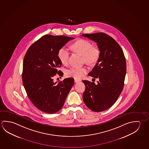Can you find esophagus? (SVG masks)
<instances>
[{
	"label": "esophagus",
	"instance_id": "esophagus-1",
	"mask_svg": "<svg viewBox=\"0 0 149 149\" xmlns=\"http://www.w3.org/2000/svg\"><path fill=\"white\" fill-rule=\"evenodd\" d=\"M74 81H75V83H78V82L81 81H80V80H78V79H74Z\"/></svg>",
	"mask_w": 149,
	"mask_h": 149
}]
</instances>
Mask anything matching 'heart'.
Instances as JSON below:
<instances>
[{
  "label": "heart",
  "mask_w": 149,
  "mask_h": 149,
  "mask_svg": "<svg viewBox=\"0 0 149 149\" xmlns=\"http://www.w3.org/2000/svg\"><path fill=\"white\" fill-rule=\"evenodd\" d=\"M73 48L77 52L83 55V60L86 63L93 65L97 62L100 55V50L97 46H93L88 40L81 39L73 45ZM70 54V50L66 46L61 47L58 51V58L61 62L66 64L68 62ZM86 67H72L66 71V75L68 77L81 78L87 72Z\"/></svg>",
  "instance_id": "1"
}]
</instances>
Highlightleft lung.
Masks as SVG:
<instances>
[{
	"label": "left lung",
	"instance_id": "1",
	"mask_svg": "<svg viewBox=\"0 0 149 149\" xmlns=\"http://www.w3.org/2000/svg\"><path fill=\"white\" fill-rule=\"evenodd\" d=\"M96 42L100 55L88 75L98 78L97 84L83 81L85 85L83 100L89 109L101 112L111 107L117 101L124 87L127 65L124 53L119 45L104 33L83 34Z\"/></svg>",
	"mask_w": 149,
	"mask_h": 149
}]
</instances>
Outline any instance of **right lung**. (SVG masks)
Returning <instances> with one entry per match:
<instances>
[{
	"label": "right lung",
	"mask_w": 149,
	"mask_h": 149,
	"mask_svg": "<svg viewBox=\"0 0 149 149\" xmlns=\"http://www.w3.org/2000/svg\"><path fill=\"white\" fill-rule=\"evenodd\" d=\"M74 38L45 35L33 43L24 58L22 83L31 102L38 109L54 113L62 108L74 83L73 78L53 81V77L62 72L58 51Z\"/></svg>",
	"instance_id": "add662e5"
}]
</instances>
